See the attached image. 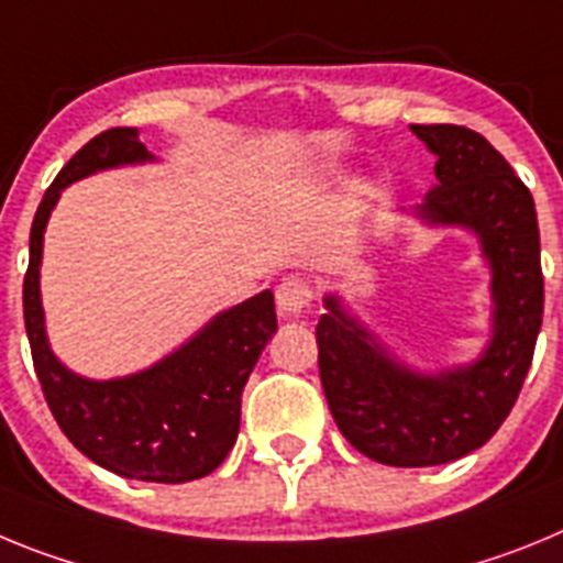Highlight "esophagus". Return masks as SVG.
<instances>
[{
    "label": "esophagus",
    "mask_w": 563,
    "mask_h": 563,
    "mask_svg": "<svg viewBox=\"0 0 563 563\" xmlns=\"http://www.w3.org/2000/svg\"><path fill=\"white\" fill-rule=\"evenodd\" d=\"M312 301V287L307 278L287 276L282 285L276 287V305L285 316H301Z\"/></svg>",
    "instance_id": "esophagus-1"
}]
</instances>
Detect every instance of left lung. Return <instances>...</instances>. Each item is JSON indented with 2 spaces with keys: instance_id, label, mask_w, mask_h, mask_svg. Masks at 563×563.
<instances>
[{
  "instance_id": "1",
  "label": "left lung",
  "mask_w": 563,
  "mask_h": 563,
  "mask_svg": "<svg viewBox=\"0 0 563 563\" xmlns=\"http://www.w3.org/2000/svg\"><path fill=\"white\" fill-rule=\"evenodd\" d=\"M437 157V186L417 211L479 236L490 265L494 335L479 361L420 375L397 363L335 296L316 327L318 372L338 429L361 454L395 467L460 460L499 431L521 391L544 312L533 194L479 132L411 126Z\"/></svg>"
}]
</instances>
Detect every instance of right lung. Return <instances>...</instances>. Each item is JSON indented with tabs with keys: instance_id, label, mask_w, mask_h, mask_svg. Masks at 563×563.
I'll return each instance as SVG.
<instances>
[{
	"instance_id": "add662e5",
	"label": "right lung",
	"mask_w": 563,
	"mask_h": 563,
	"mask_svg": "<svg viewBox=\"0 0 563 563\" xmlns=\"http://www.w3.org/2000/svg\"><path fill=\"white\" fill-rule=\"evenodd\" d=\"M146 161L152 154L137 129L118 126L96 134L58 172L30 228L24 327L44 400L64 437L112 474L180 485L220 467L236 442L242 389L267 338L276 332L273 292L262 290L220 312L152 369L114 380H87L73 375L49 350L38 290L44 228L64 188L103 168Z\"/></svg>"
}]
</instances>
